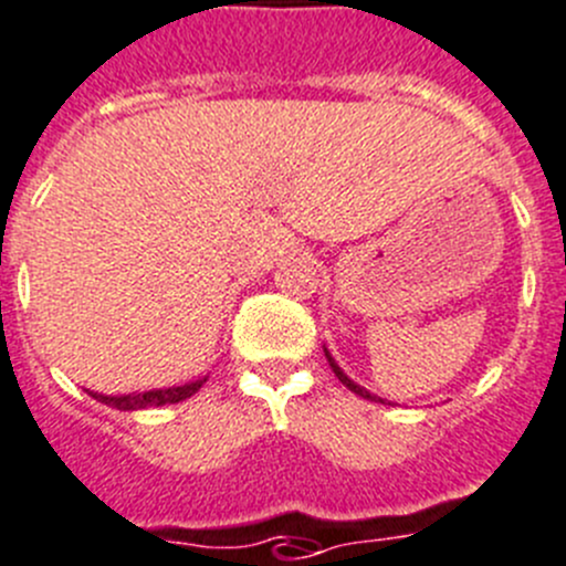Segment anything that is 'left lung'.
<instances>
[{
	"label": "left lung",
	"mask_w": 566,
	"mask_h": 566,
	"mask_svg": "<svg viewBox=\"0 0 566 566\" xmlns=\"http://www.w3.org/2000/svg\"><path fill=\"white\" fill-rule=\"evenodd\" d=\"M324 352H326V348H324ZM326 360H329V366H332V371H335V377H337V379H340V382H343V385H346V388H348V390H352V394L363 396V399H368V402H385V399H379V396H374V394H371V390H366V388H363V385H357V382H355V379H348V377H346V374H343V368H340V366H337V363H335V357H332V355H329V352H326Z\"/></svg>",
	"instance_id": "8db88e82"
}]
</instances>
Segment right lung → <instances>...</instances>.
<instances>
[{
  "mask_svg": "<svg viewBox=\"0 0 566 566\" xmlns=\"http://www.w3.org/2000/svg\"><path fill=\"white\" fill-rule=\"evenodd\" d=\"M203 379H195V382L187 385H176V388H156V390H145V394H123V396H108V394H94L88 390V396H94L97 402L108 405V408L116 410H145V408H161V405H176L189 399L192 394H198L203 388Z\"/></svg>",
  "mask_w": 566,
  "mask_h": 566,
  "instance_id": "obj_1",
  "label": "right lung"
}]
</instances>
